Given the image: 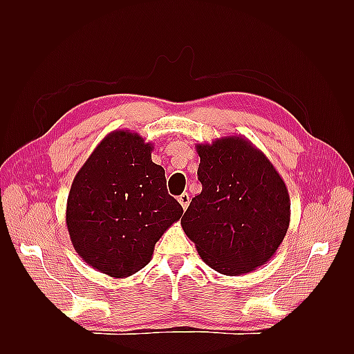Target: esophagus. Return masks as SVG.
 <instances>
[{
  "label": "esophagus",
  "instance_id": "34e87169",
  "mask_svg": "<svg viewBox=\"0 0 354 354\" xmlns=\"http://www.w3.org/2000/svg\"><path fill=\"white\" fill-rule=\"evenodd\" d=\"M178 202H180V205L183 207V209H186L187 207H189V202H190V196L187 195V194H181L180 196H178Z\"/></svg>",
  "mask_w": 354,
  "mask_h": 354
}]
</instances>
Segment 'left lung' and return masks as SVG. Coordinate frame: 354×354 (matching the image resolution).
<instances>
[{
  "mask_svg": "<svg viewBox=\"0 0 354 354\" xmlns=\"http://www.w3.org/2000/svg\"><path fill=\"white\" fill-rule=\"evenodd\" d=\"M202 192L181 218L187 238L211 269L254 272L279 248L291 220L285 181L243 136L196 145Z\"/></svg>",
  "mask_w": 354,
  "mask_h": 354,
  "instance_id": "left-lung-1",
  "label": "left lung"
}]
</instances>
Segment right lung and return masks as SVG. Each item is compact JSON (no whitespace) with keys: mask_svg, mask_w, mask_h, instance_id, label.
Instances as JSON below:
<instances>
[{"mask_svg":"<svg viewBox=\"0 0 354 354\" xmlns=\"http://www.w3.org/2000/svg\"><path fill=\"white\" fill-rule=\"evenodd\" d=\"M153 145L130 130L109 133L75 176L66 205L71 242L81 259L111 277L151 261L155 243L183 216L168 195Z\"/></svg>","mask_w":354,"mask_h":354,"instance_id":"1","label":"right lung"}]
</instances>
